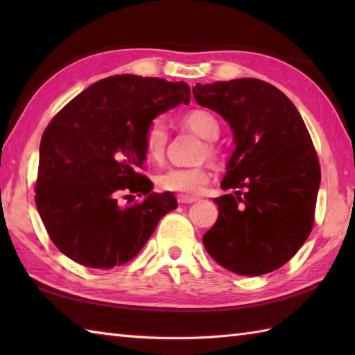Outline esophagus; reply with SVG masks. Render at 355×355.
Instances as JSON below:
<instances>
[{
	"instance_id": "1",
	"label": "esophagus",
	"mask_w": 355,
	"mask_h": 355,
	"mask_svg": "<svg viewBox=\"0 0 355 355\" xmlns=\"http://www.w3.org/2000/svg\"><path fill=\"white\" fill-rule=\"evenodd\" d=\"M178 202L180 205H191V202L198 201L197 197H189V195H178Z\"/></svg>"
}]
</instances>
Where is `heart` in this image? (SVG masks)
Wrapping results in <instances>:
<instances>
[{"label":"heart","mask_w":355,"mask_h":355,"mask_svg":"<svg viewBox=\"0 0 355 355\" xmlns=\"http://www.w3.org/2000/svg\"><path fill=\"white\" fill-rule=\"evenodd\" d=\"M178 123L184 130H189L198 137L209 140L200 150L201 158L215 160L216 148L212 140L220 135L221 126L218 119L206 110H191L180 117ZM169 141V131L162 119H155L148 126L145 134V154L149 162L160 163L164 158L166 146ZM209 182V171L205 166H195V168H169L158 173L155 177V184L158 189L175 192L182 195L200 193Z\"/></svg>","instance_id":"b5f03b06"}]
</instances>
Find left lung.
I'll list each match as a JSON object with an SVG mask.
<instances>
[{
    "instance_id": "8db88e82",
    "label": "left lung",
    "mask_w": 355,
    "mask_h": 355,
    "mask_svg": "<svg viewBox=\"0 0 355 355\" xmlns=\"http://www.w3.org/2000/svg\"><path fill=\"white\" fill-rule=\"evenodd\" d=\"M195 101L229 123L235 149L218 220L202 236L212 258L233 273L261 276L288 262L313 229L320 166L297 108L259 79L197 84Z\"/></svg>"
}]
</instances>
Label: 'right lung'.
I'll use <instances>...</instances> for the list:
<instances>
[{"label": "right lung", "mask_w": 355, "mask_h": 355, "mask_svg": "<svg viewBox=\"0 0 355 355\" xmlns=\"http://www.w3.org/2000/svg\"><path fill=\"white\" fill-rule=\"evenodd\" d=\"M189 101L186 82L117 74L89 85L49 123L40 146L36 207L65 256L92 268L122 266L177 209L173 193L153 192L139 169L150 122ZM120 193L146 200L122 208Z\"/></svg>", "instance_id": "obj_1"}]
</instances>
